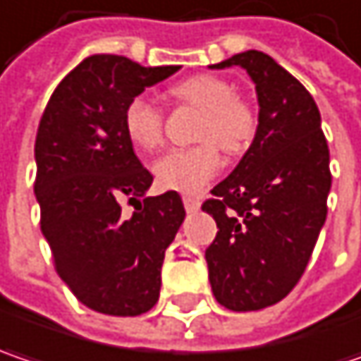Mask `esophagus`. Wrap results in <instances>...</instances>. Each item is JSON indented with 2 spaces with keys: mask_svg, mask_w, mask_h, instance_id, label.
<instances>
[{
  "mask_svg": "<svg viewBox=\"0 0 361 361\" xmlns=\"http://www.w3.org/2000/svg\"><path fill=\"white\" fill-rule=\"evenodd\" d=\"M183 206L188 212H196V210H200V200L192 198V196H183Z\"/></svg>",
  "mask_w": 361,
  "mask_h": 361,
  "instance_id": "1",
  "label": "esophagus"
}]
</instances>
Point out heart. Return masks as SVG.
I'll list each match as a JSON object with an SVG mask.
<instances>
[{"label":"heart","instance_id":"obj_1","mask_svg":"<svg viewBox=\"0 0 361 361\" xmlns=\"http://www.w3.org/2000/svg\"><path fill=\"white\" fill-rule=\"evenodd\" d=\"M171 96L200 110L198 140L192 149H176L155 161L157 185L180 194H200L221 165L219 147L226 153L245 151L257 130L255 110L235 96L231 81L216 75H194L171 87ZM124 133L138 151H155L163 140L161 110L147 97H135L124 110Z\"/></svg>","mask_w":361,"mask_h":361}]
</instances>
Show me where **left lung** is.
Segmentation results:
<instances>
[{
	"label": "left lung",
	"mask_w": 361,
	"mask_h": 361,
	"mask_svg": "<svg viewBox=\"0 0 361 361\" xmlns=\"http://www.w3.org/2000/svg\"><path fill=\"white\" fill-rule=\"evenodd\" d=\"M241 67L255 83L257 130L243 159L202 204L219 226L206 249L214 298L259 310L298 284L327 219L329 147L305 85L269 54L245 51L210 69Z\"/></svg>",
	"instance_id": "obj_1"
}]
</instances>
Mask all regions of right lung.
<instances>
[{
    "label": "right lung",
    "mask_w": 361,
    "mask_h": 361,
    "mask_svg": "<svg viewBox=\"0 0 361 361\" xmlns=\"http://www.w3.org/2000/svg\"><path fill=\"white\" fill-rule=\"evenodd\" d=\"M178 69L92 54L56 85L40 118V228L59 278L104 314L137 317L157 305L165 249L185 219L178 192L147 196L153 176L124 133L128 102ZM122 197L139 204L130 219L121 214Z\"/></svg>",
    "instance_id": "obj_1"
}]
</instances>
